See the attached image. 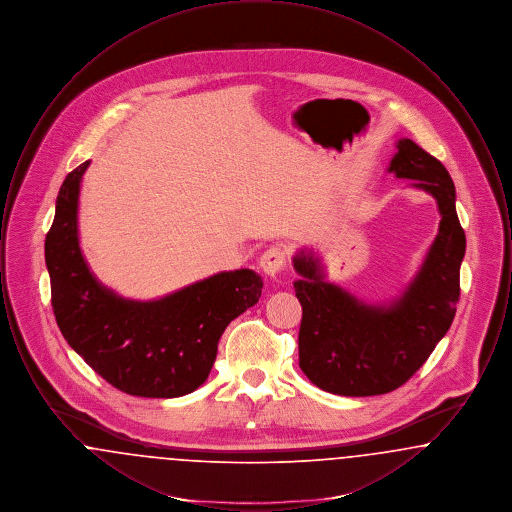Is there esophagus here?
I'll use <instances>...</instances> for the list:
<instances>
[{
    "instance_id": "1",
    "label": "esophagus",
    "mask_w": 512,
    "mask_h": 512,
    "mask_svg": "<svg viewBox=\"0 0 512 512\" xmlns=\"http://www.w3.org/2000/svg\"><path fill=\"white\" fill-rule=\"evenodd\" d=\"M286 267V249L282 245H270L261 255V268L270 278H278Z\"/></svg>"
}]
</instances>
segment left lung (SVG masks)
Wrapping results in <instances>:
<instances>
[{
  "mask_svg": "<svg viewBox=\"0 0 512 512\" xmlns=\"http://www.w3.org/2000/svg\"><path fill=\"white\" fill-rule=\"evenodd\" d=\"M390 172L411 178L438 201L436 242L409 290L390 307H370L324 282L318 259L301 251L293 284L303 317L299 366L320 388L336 395L366 397L403 386L426 363L447 334L461 297L466 236L455 209V186L447 169L413 140H399Z\"/></svg>",
  "mask_w": 512,
  "mask_h": 512,
  "instance_id": "obj_1",
  "label": "left lung"
}]
</instances>
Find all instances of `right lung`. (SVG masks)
Returning a JSON list of instances; mask_svg holds the SVG:
<instances>
[{
	"label": "right lung",
	"mask_w": 512,
	"mask_h": 512,
	"mask_svg": "<svg viewBox=\"0 0 512 512\" xmlns=\"http://www.w3.org/2000/svg\"><path fill=\"white\" fill-rule=\"evenodd\" d=\"M67 174L46 234L51 307L74 351L113 388L136 397H178L197 390L217 359L224 328L263 290L249 270L220 272L165 299L126 301L101 288L86 267L76 234L80 178Z\"/></svg>",
	"instance_id": "right-lung-1"
}]
</instances>
